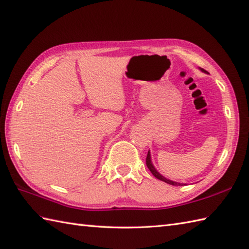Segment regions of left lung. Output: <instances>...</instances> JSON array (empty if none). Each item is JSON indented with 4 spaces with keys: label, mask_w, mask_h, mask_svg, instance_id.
<instances>
[{
    "label": "left lung",
    "mask_w": 249,
    "mask_h": 249,
    "mask_svg": "<svg viewBox=\"0 0 249 249\" xmlns=\"http://www.w3.org/2000/svg\"><path fill=\"white\" fill-rule=\"evenodd\" d=\"M201 71L203 72H205V73H208L206 70H204V69H200ZM146 165H147V167H148V170L152 172V174L157 178V179H159V180H161V181H164V182H166V183H169V184H172V186H183V183H180V182H175V181H172V180H170V179H166L165 177H163L162 175H160L159 173L156 171V169L154 167V165H153V163H152V160H151V153H149V151H148V153H147V156H146Z\"/></svg>",
    "instance_id": "obj_1"
}]
</instances>
